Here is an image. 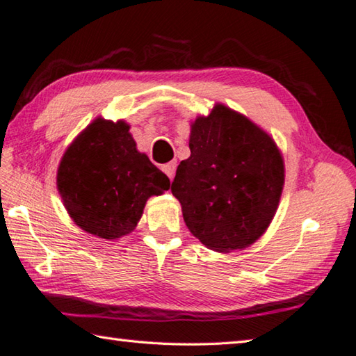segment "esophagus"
<instances>
[{"label":"esophagus","mask_w":356,"mask_h":356,"mask_svg":"<svg viewBox=\"0 0 356 356\" xmlns=\"http://www.w3.org/2000/svg\"><path fill=\"white\" fill-rule=\"evenodd\" d=\"M176 168H177V163L176 162H170V163H166V165H163V172L166 174V176H168L171 180H172V177H174V174H176Z\"/></svg>","instance_id":"esophagus-1"}]
</instances>
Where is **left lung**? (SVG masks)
Listing matches in <instances>:
<instances>
[{"label": "left lung", "mask_w": 356, "mask_h": 356, "mask_svg": "<svg viewBox=\"0 0 356 356\" xmlns=\"http://www.w3.org/2000/svg\"><path fill=\"white\" fill-rule=\"evenodd\" d=\"M191 156L171 185L193 236L218 253L243 250L267 232L285 166L268 132L222 103L191 122Z\"/></svg>", "instance_id": "8db88e82"}]
</instances>
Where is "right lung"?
<instances>
[{
	"mask_svg": "<svg viewBox=\"0 0 356 356\" xmlns=\"http://www.w3.org/2000/svg\"><path fill=\"white\" fill-rule=\"evenodd\" d=\"M124 120L97 117L76 136L57 170V190L86 233L114 241L134 232L146 200L170 190V179L137 143Z\"/></svg>",
	"mask_w": 356,
	"mask_h": 356,
	"instance_id": "1",
	"label": "right lung"
}]
</instances>
